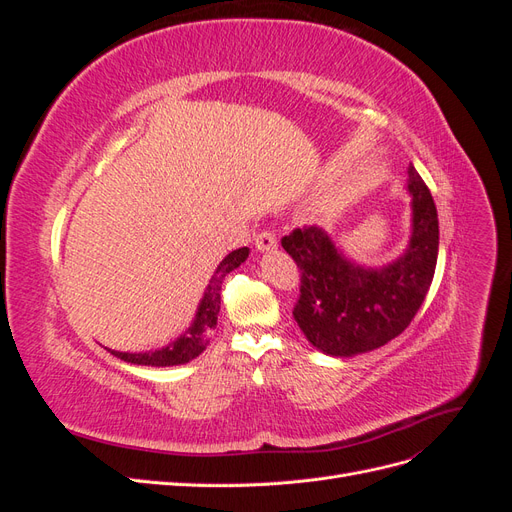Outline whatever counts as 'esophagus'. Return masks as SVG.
I'll return each instance as SVG.
<instances>
[{
	"instance_id": "obj_1",
	"label": "esophagus",
	"mask_w": 512,
	"mask_h": 512,
	"mask_svg": "<svg viewBox=\"0 0 512 512\" xmlns=\"http://www.w3.org/2000/svg\"><path fill=\"white\" fill-rule=\"evenodd\" d=\"M254 243H256V247L260 252H269V250H275V245H277V239H275V235L271 230H260L258 235H256V239H254Z\"/></svg>"
}]
</instances>
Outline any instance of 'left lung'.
I'll return each mask as SVG.
<instances>
[{
	"mask_svg": "<svg viewBox=\"0 0 512 512\" xmlns=\"http://www.w3.org/2000/svg\"><path fill=\"white\" fill-rule=\"evenodd\" d=\"M412 237L404 256L382 269L354 265L318 226L294 228L282 247L301 271L292 309L307 342L331 356L376 350L404 333L421 309L438 262V211L410 164Z\"/></svg>",
	"mask_w": 512,
	"mask_h": 512,
	"instance_id": "obj_1",
	"label": "left lung"
}]
</instances>
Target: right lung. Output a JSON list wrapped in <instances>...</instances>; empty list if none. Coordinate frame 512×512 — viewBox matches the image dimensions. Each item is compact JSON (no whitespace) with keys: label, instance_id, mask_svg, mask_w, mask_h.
I'll return each mask as SVG.
<instances>
[{"label":"right lung","instance_id":"add662e5","mask_svg":"<svg viewBox=\"0 0 512 512\" xmlns=\"http://www.w3.org/2000/svg\"><path fill=\"white\" fill-rule=\"evenodd\" d=\"M250 256V250L247 247H239V250L230 252L220 265L215 269L213 277L209 280V286L205 290V297L198 305L196 318L192 322V327L185 331L181 337H177L175 342H170L166 348L160 350H149V352H117V350H108L115 354L117 359L134 363V365H151V367H170V365H183L190 363L192 359L203 352L209 344V335L218 324V314H220V292H222V282L224 277L235 271L245 258Z\"/></svg>","mask_w":512,"mask_h":512}]
</instances>
